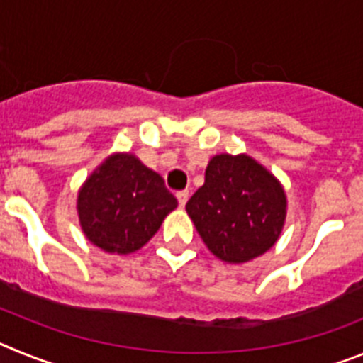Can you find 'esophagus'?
<instances>
[{"label": "esophagus", "instance_id": "34e87169", "mask_svg": "<svg viewBox=\"0 0 363 363\" xmlns=\"http://www.w3.org/2000/svg\"><path fill=\"white\" fill-rule=\"evenodd\" d=\"M176 198H178L179 207L184 209L185 203H187V200H189V191H179V192H176Z\"/></svg>", "mask_w": 363, "mask_h": 363}]
</instances>
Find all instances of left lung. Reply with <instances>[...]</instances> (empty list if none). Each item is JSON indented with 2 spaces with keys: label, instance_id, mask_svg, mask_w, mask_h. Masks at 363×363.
<instances>
[{
  "label": "left lung",
  "instance_id": "8db88e82",
  "mask_svg": "<svg viewBox=\"0 0 363 363\" xmlns=\"http://www.w3.org/2000/svg\"><path fill=\"white\" fill-rule=\"evenodd\" d=\"M211 252L227 264L265 255L280 238L287 196L280 179L247 154H216L185 205Z\"/></svg>",
  "mask_w": 363,
  "mask_h": 363
}]
</instances>
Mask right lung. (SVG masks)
Returning <instances> with one entry per match:
<instances>
[{
	"label": "right lung",
	"mask_w": 363,
	"mask_h": 363,
	"mask_svg": "<svg viewBox=\"0 0 363 363\" xmlns=\"http://www.w3.org/2000/svg\"><path fill=\"white\" fill-rule=\"evenodd\" d=\"M178 200L133 152H114L78 191L76 211L85 238L108 255L140 251L158 233Z\"/></svg>",
	"instance_id": "1"
}]
</instances>
